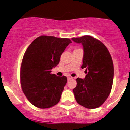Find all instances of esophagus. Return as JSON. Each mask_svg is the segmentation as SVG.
<instances>
[{
    "mask_svg": "<svg viewBox=\"0 0 130 130\" xmlns=\"http://www.w3.org/2000/svg\"><path fill=\"white\" fill-rule=\"evenodd\" d=\"M73 79L72 77H70V76L68 77V80H70V79Z\"/></svg>",
    "mask_w": 130,
    "mask_h": 130,
    "instance_id": "obj_1",
    "label": "esophagus"
}]
</instances>
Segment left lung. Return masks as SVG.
Segmentation results:
<instances>
[{
	"instance_id": "8db88e82",
	"label": "left lung",
	"mask_w": 130,
	"mask_h": 130,
	"mask_svg": "<svg viewBox=\"0 0 130 130\" xmlns=\"http://www.w3.org/2000/svg\"><path fill=\"white\" fill-rule=\"evenodd\" d=\"M83 46L82 68H86L84 79L77 78L73 93L77 103L88 109L100 106L109 95L114 79V65L107 47L90 36L72 38Z\"/></svg>"
}]
</instances>
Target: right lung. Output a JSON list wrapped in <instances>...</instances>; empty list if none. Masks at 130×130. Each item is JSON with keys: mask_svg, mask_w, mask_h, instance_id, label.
I'll list each match as a JSON object with an SVG mask.
<instances>
[{"mask_svg": "<svg viewBox=\"0 0 130 130\" xmlns=\"http://www.w3.org/2000/svg\"><path fill=\"white\" fill-rule=\"evenodd\" d=\"M71 43L68 38L42 35L34 40L25 52L21 67V85L28 100L37 108H51L60 101L67 78L51 72Z\"/></svg>", "mask_w": 130, "mask_h": 130, "instance_id": "add662e5", "label": "right lung"}]
</instances>
